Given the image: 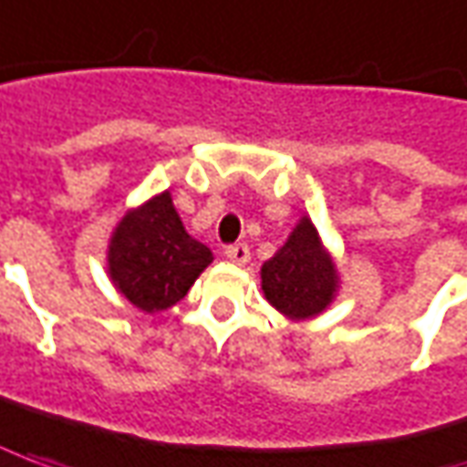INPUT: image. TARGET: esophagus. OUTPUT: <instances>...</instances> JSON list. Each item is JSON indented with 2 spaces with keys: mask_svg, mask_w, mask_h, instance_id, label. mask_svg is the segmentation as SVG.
I'll list each match as a JSON object with an SVG mask.
<instances>
[{
  "mask_svg": "<svg viewBox=\"0 0 467 467\" xmlns=\"http://www.w3.org/2000/svg\"><path fill=\"white\" fill-rule=\"evenodd\" d=\"M224 255L233 260V263H237V265H243V263L250 260V247L245 243H234V245L224 247Z\"/></svg>",
  "mask_w": 467,
  "mask_h": 467,
  "instance_id": "34e87169",
  "label": "esophagus"
}]
</instances>
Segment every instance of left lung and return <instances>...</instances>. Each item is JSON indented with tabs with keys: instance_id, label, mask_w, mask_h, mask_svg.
I'll use <instances>...</instances> for the list:
<instances>
[{
	"instance_id": "8db88e82",
	"label": "left lung",
	"mask_w": 467,
	"mask_h": 467,
	"mask_svg": "<svg viewBox=\"0 0 467 467\" xmlns=\"http://www.w3.org/2000/svg\"><path fill=\"white\" fill-rule=\"evenodd\" d=\"M263 294L281 314L306 319L325 312L337 291L335 263L325 253L319 234L306 217L296 224L286 245L260 268Z\"/></svg>"
}]
</instances>
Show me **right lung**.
<instances>
[{
    "label": "right lung",
    "instance_id": "right-lung-1",
    "mask_svg": "<svg viewBox=\"0 0 467 467\" xmlns=\"http://www.w3.org/2000/svg\"><path fill=\"white\" fill-rule=\"evenodd\" d=\"M114 286L138 309L163 312L186 296L199 274L212 263V250L183 230L171 193L127 212L109 243Z\"/></svg>",
    "mask_w": 467,
    "mask_h": 467
}]
</instances>
